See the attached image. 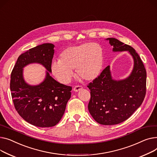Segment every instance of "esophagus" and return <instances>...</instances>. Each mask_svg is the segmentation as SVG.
<instances>
[{
  "instance_id": "34e87169",
  "label": "esophagus",
  "mask_w": 157,
  "mask_h": 157,
  "mask_svg": "<svg viewBox=\"0 0 157 157\" xmlns=\"http://www.w3.org/2000/svg\"><path fill=\"white\" fill-rule=\"evenodd\" d=\"M83 89V87L82 86H76L74 87V88H73V90L75 91V92H78L80 90H82Z\"/></svg>"
}]
</instances>
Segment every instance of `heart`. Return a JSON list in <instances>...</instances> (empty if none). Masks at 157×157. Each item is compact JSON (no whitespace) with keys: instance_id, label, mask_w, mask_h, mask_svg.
I'll list each match as a JSON object with an SVG mask.
<instances>
[{"instance_id":"1","label":"heart","mask_w":157,"mask_h":157,"mask_svg":"<svg viewBox=\"0 0 157 157\" xmlns=\"http://www.w3.org/2000/svg\"><path fill=\"white\" fill-rule=\"evenodd\" d=\"M103 65L102 48L94 42H86L71 46L60 54V59L52 62L51 70L54 76L63 84L69 83L76 68L78 77L86 81L96 79Z\"/></svg>"}]
</instances>
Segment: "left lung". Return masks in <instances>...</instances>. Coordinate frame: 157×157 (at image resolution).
Segmentation results:
<instances>
[{
  "instance_id": "1",
  "label": "left lung",
  "mask_w": 157,
  "mask_h": 157,
  "mask_svg": "<svg viewBox=\"0 0 157 157\" xmlns=\"http://www.w3.org/2000/svg\"><path fill=\"white\" fill-rule=\"evenodd\" d=\"M106 40L113 46L114 52H129L134 63L131 75L124 80L112 79L108 66L87 86L90 90L89 113L98 123L111 125L126 121L141 105L146 91V71L131 46L115 38Z\"/></svg>"
}]
</instances>
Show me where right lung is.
<instances>
[{
	"instance_id": "1",
	"label": "right lung",
	"mask_w": 157,
	"mask_h": 157,
	"mask_svg": "<svg viewBox=\"0 0 157 157\" xmlns=\"http://www.w3.org/2000/svg\"><path fill=\"white\" fill-rule=\"evenodd\" d=\"M54 48L53 44L46 43L21 54L11 75L10 89L15 109L25 121L39 127L56 125L71 98L72 87L60 84L49 75ZM33 62L42 64L48 71L44 80L37 86L26 84L22 77L23 67Z\"/></svg>"
}]
</instances>
